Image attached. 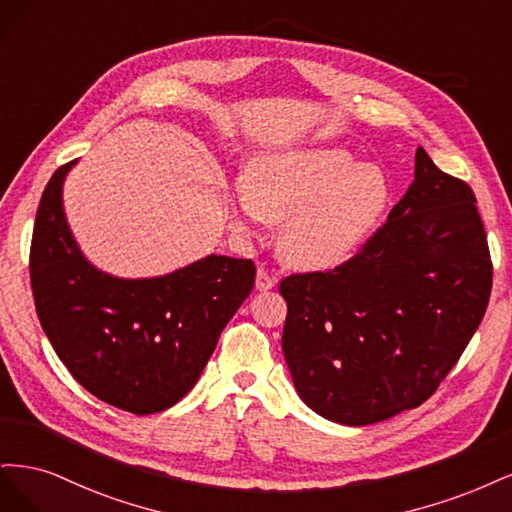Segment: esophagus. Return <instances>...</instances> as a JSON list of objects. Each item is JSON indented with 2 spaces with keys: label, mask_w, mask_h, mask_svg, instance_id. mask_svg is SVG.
<instances>
[{
  "label": "esophagus",
  "mask_w": 512,
  "mask_h": 512,
  "mask_svg": "<svg viewBox=\"0 0 512 512\" xmlns=\"http://www.w3.org/2000/svg\"><path fill=\"white\" fill-rule=\"evenodd\" d=\"M255 287H257V291H270V289H274V287H276V276L270 274L268 270L259 268V270H257Z\"/></svg>",
  "instance_id": "1"
}]
</instances>
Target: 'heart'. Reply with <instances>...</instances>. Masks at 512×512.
Returning <instances> with one entry per match:
<instances>
[{"instance_id": "1", "label": "heart", "mask_w": 512, "mask_h": 512, "mask_svg": "<svg viewBox=\"0 0 512 512\" xmlns=\"http://www.w3.org/2000/svg\"><path fill=\"white\" fill-rule=\"evenodd\" d=\"M387 202L383 170L338 146H308L257 157L234 187L229 212L242 234L266 221L283 223L280 255L293 268L321 272L366 244Z\"/></svg>"}]
</instances>
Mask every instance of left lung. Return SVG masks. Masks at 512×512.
<instances>
[{
    "instance_id": "1",
    "label": "left lung",
    "mask_w": 512,
    "mask_h": 512,
    "mask_svg": "<svg viewBox=\"0 0 512 512\" xmlns=\"http://www.w3.org/2000/svg\"><path fill=\"white\" fill-rule=\"evenodd\" d=\"M491 276L472 189L419 146L415 180L355 257L280 280L283 353L300 398L342 425L417 408L481 325Z\"/></svg>"
}]
</instances>
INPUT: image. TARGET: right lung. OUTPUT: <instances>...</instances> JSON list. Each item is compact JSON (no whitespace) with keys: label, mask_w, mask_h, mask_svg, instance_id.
Segmentation results:
<instances>
[{"label":"right lung","mask_w":512,"mask_h":512,"mask_svg":"<svg viewBox=\"0 0 512 512\" xmlns=\"http://www.w3.org/2000/svg\"><path fill=\"white\" fill-rule=\"evenodd\" d=\"M61 166L42 193L29 274L55 353L95 398L153 415L185 398L249 298L255 263L208 255L155 278H117L80 253L63 212Z\"/></svg>","instance_id":"add662e5"}]
</instances>
